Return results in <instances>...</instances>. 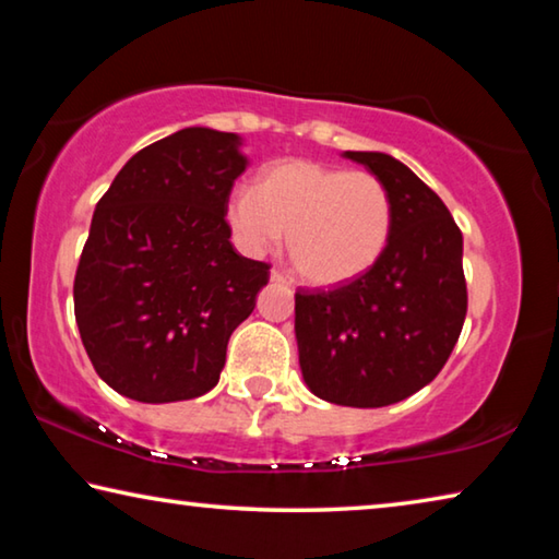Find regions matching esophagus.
<instances>
[{"label": "esophagus", "instance_id": "34e87169", "mask_svg": "<svg viewBox=\"0 0 559 559\" xmlns=\"http://www.w3.org/2000/svg\"><path fill=\"white\" fill-rule=\"evenodd\" d=\"M271 281H276V283H293V278L288 276V273H283L281 269H271Z\"/></svg>", "mask_w": 559, "mask_h": 559}]
</instances>
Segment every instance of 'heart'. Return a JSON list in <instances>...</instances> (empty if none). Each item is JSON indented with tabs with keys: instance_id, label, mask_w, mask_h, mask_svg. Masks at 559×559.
Wrapping results in <instances>:
<instances>
[{
	"instance_id": "heart-1",
	"label": "heart",
	"mask_w": 559,
	"mask_h": 559,
	"mask_svg": "<svg viewBox=\"0 0 559 559\" xmlns=\"http://www.w3.org/2000/svg\"><path fill=\"white\" fill-rule=\"evenodd\" d=\"M234 241L251 257L288 253L300 278L313 286H343L382 259L392 236L390 189L372 173L283 159L263 167L257 192L234 189L224 206Z\"/></svg>"
}]
</instances>
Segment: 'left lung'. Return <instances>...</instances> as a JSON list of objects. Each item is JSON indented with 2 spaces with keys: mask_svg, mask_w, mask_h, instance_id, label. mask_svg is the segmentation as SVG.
Segmentation results:
<instances>
[{
  "mask_svg": "<svg viewBox=\"0 0 559 559\" xmlns=\"http://www.w3.org/2000/svg\"><path fill=\"white\" fill-rule=\"evenodd\" d=\"M390 189L394 222L374 266L333 290L296 293L302 380L320 400L402 402L447 365L466 320L463 236L447 204L384 153H345Z\"/></svg>",
  "mask_w": 559,
  "mask_h": 559,
  "instance_id": "left-lung-1",
  "label": "left lung"
}]
</instances>
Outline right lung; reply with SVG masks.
I'll return each instance as SVG.
<instances>
[{"mask_svg": "<svg viewBox=\"0 0 559 559\" xmlns=\"http://www.w3.org/2000/svg\"><path fill=\"white\" fill-rule=\"evenodd\" d=\"M234 132L185 128L132 155L96 204L73 281L83 347L135 402L216 386L271 266L234 249L224 206L246 169Z\"/></svg>", "mask_w": 559, "mask_h": 559, "instance_id": "obj_1", "label": "right lung"}]
</instances>
